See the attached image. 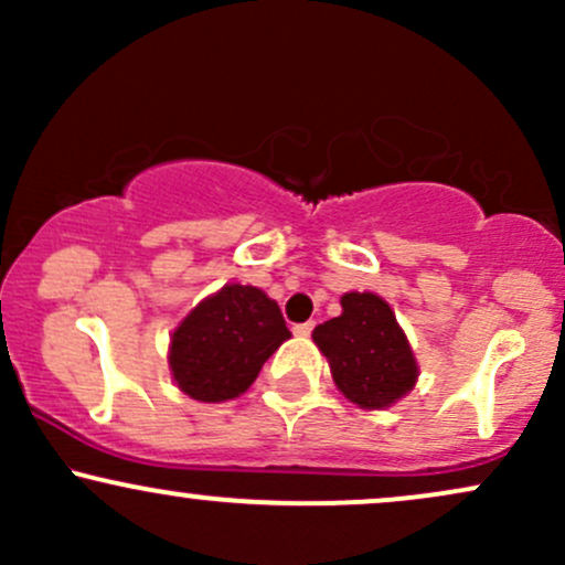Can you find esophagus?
I'll return each instance as SVG.
<instances>
[{
    "label": "esophagus",
    "mask_w": 565,
    "mask_h": 565,
    "mask_svg": "<svg viewBox=\"0 0 565 565\" xmlns=\"http://www.w3.org/2000/svg\"><path fill=\"white\" fill-rule=\"evenodd\" d=\"M313 327H316V321H305V323H297V327L291 329V332H295L297 337H308L310 332H313Z\"/></svg>",
    "instance_id": "1"
}]
</instances>
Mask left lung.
Here are the masks:
<instances>
[{"instance_id":"left-lung-1","label":"left lung","mask_w":565,"mask_h":565,"mask_svg":"<svg viewBox=\"0 0 565 565\" xmlns=\"http://www.w3.org/2000/svg\"><path fill=\"white\" fill-rule=\"evenodd\" d=\"M342 313L313 329L334 385L361 408H385L404 398L419 377L404 329L372 291L342 295Z\"/></svg>"}]
</instances>
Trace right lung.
<instances>
[{
	"label": "right lung",
	"mask_w": 565,
	"mask_h": 565,
	"mask_svg": "<svg viewBox=\"0 0 565 565\" xmlns=\"http://www.w3.org/2000/svg\"><path fill=\"white\" fill-rule=\"evenodd\" d=\"M281 310L257 287L225 284L172 332V380L191 398L220 404L242 395L289 340Z\"/></svg>",
	"instance_id": "right-lung-1"
}]
</instances>
